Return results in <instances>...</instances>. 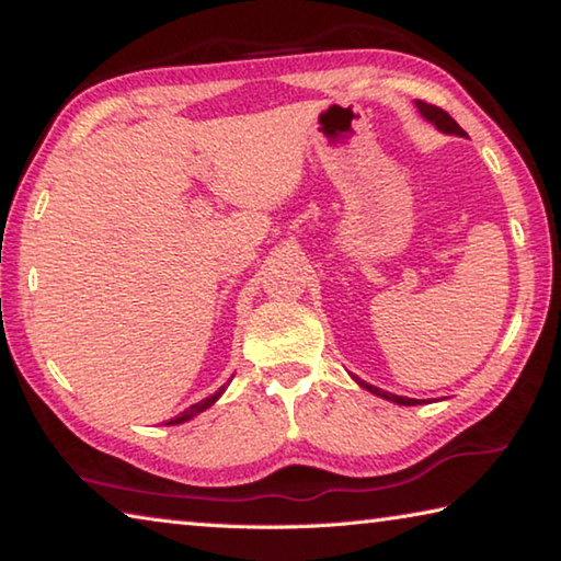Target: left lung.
<instances>
[{
	"instance_id": "8db88e82",
	"label": "left lung",
	"mask_w": 561,
	"mask_h": 561,
	"mask_svg": "<svg viewBox=\"0 0 561 561\" xmlns=\"http://www.w3.org/2000/svg\"><path fill=\"white\" fill-rule=\"evenodd\" d=\"M417 104V112L425 116V119L430 122V124H435L437 129L442 131V134H449V136H467V131L461 129V126L451 119V116L445 112V110H439V107H435V104H427V102H415ZM358 386L362 388H366L368 393H374V396H378V398H383V400H390V403H398V405H420V400L417 398H405V396H393V393H386V390H380V388H376V386H371V383H366V380H362V378H356V376H352Z\"/></svg>"
}]
</instances>
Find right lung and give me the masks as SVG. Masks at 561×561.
Masks as SVG:
<instances>
[{
  "label": "right lung",
  "instance_id": "1",
  "mask_svg": "<svg viewBox=\"0 0 561 561\" xmlns=\"http://www.w3.org/2000/svg\"><path fill=\"white\" fill-rule=\"evenodd\" d=\"M225 393V386H221L217 393H213L209 398H205V400H199V403H195V405H190L185 412H181V415H175L173 420H168L165 425H181V422H187V420H193L195 415H199V412H205L207 408H213L217 400H219V396Z\"/></svg>",
  "mask_w": 561,
  "mask_h": 561
}]
</instances>
